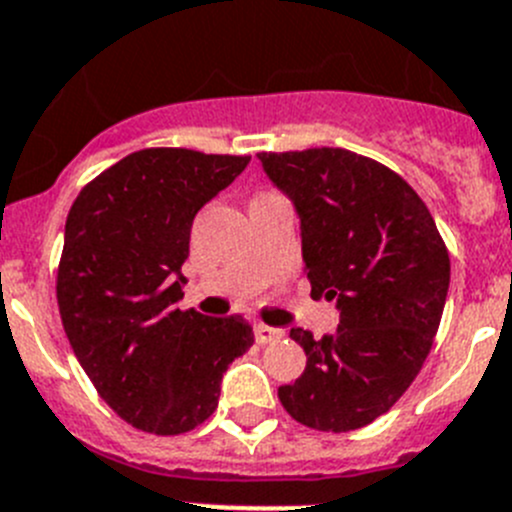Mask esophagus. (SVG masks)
Wrapping results in <instances>:
<instances>
[{"instance_id":"esophagus-1","label":"esophagus","mask_w":512,"mask_h":512,"mask_svg":"<svg viewBox=\"0 0 512 512\" xmlns=\"http://www.w3.org/2000/svg\"><path fill=\"white\" fill-rule=\"evenodd\" d=\"M285 336V331L280 328H270L265 323H255V338L257 343H272V341H280Z\"/></svg>"}]
</instances>
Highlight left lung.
<instances>
[{
    "instance_id": "8db88e82",
    "label": "left lung",
    "mask_w": 512,
    "mask_h": 512,
    "mask_svg": "<svg viewBox=\"0 0 512 512\" xmlns=\"http://www.w3.org/2000/svg\"><path fill=\"white\" fill-rule=\"evenodd\" d=\"M293 202L310 295L336 300V333L293 328L308 364L278 389L293 419L351 432L389 412L432 348L450 290V255L417 191L346 148L257 154Z\"/></svg>"
}]
</instances>
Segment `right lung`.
Segmentation results:
<instances>
[{"instance_id": "obj_1", "label": "right lung", "mask_w": 512, "mask_h": 512, "mask_svg": "<svg viewBox=\"0 0 512 512\" xmlns=\"http://www.w3.org/2000/svg\"><path fill=\"white\" fill-rule=\"evenodd\" d=\"M250 156L146 148L90 181L65 222L57 305L103 401L151 434L212 417L224 371L255 343L242 315L179 310L191 222Z\"/></svg>"}]
</instances>
